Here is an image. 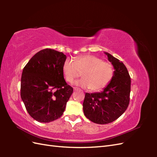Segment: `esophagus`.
<instances>
[{"instance_id": "1", "label": "esophagus", "mask_w": 157, "mask_h": 157, "mask_svg": "<svg viewBox=\"0 0 157 157\" xmlns=\"http://www.w3.org/2000/svg\"><path fill=\"white\" fill-rule=\"evenodd\" d=\"M79 88H77V87H73V90H78Z\"/></svg>"}]
</instances>
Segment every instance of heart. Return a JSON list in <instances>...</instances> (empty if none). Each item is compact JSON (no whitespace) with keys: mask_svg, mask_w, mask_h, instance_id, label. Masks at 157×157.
<instances>
[{"mask_svg":"<svg viewBox=\"0 0 157 157\" xmlns=\"http://www.w3.org/2000/svg\"><path fill=\"white\" fill-rule=\"evenodd\" d=\"M63 73L67 82H71L81 75L82 79L74 84L82 88H89L96 91L105 87L113 75L111 63L102 61L97 56L91 55L79 56L74 60L67 59L63 64Z\"/></svg>","mask_w":157,"mask_h":157,"instance_id":"obj_1","label":"heart"}]
</instances>
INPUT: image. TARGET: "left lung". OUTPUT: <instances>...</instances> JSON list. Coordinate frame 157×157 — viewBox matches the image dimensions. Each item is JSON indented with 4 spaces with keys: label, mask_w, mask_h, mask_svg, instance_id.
<instances>
[{
    "label": "left lung",
    "mask_w": 157,
    "mask_h": 157,
    "mask_svg": "<svg viewBox=\"0 0 157 157\" xmlns=\"http://www.w3.org/2000/svg\"><path fill=\"white\" fill-rule=\"evenodd\" d=\"M105 54L115 68L111 81L102 92L86 93L83 102L85 116L98 124L118 119L128 107L131 91V78L125 65L109 53Z\"/></svg>",
    "instance_id": "left-lung-1"
}]
</instances>
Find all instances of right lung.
Segmentation results:
<instances>
[{
	"label": "right lung",
	"instance_id": "obj_1",
	"mask_svg": "<svg viewBox=\"0 0 157 157\" xmlns=\"http://www.w3.org/2000/svg\"><path fill=\"white\" fill-rule=\"evenodd\" d=\"M66 55L51 48L32 56L23 69L21 97L29 115L36 121L48 123L62 116L73 88L63 73Z\"/></svg>",
	"mask_w": 157,
	"mask_h": 157
}]
</instances>
